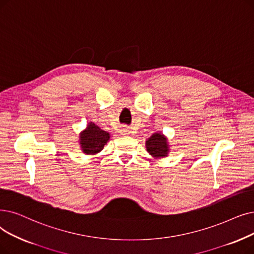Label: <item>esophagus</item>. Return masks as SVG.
I'll return each mask as SVG.
<instances>
[{
	"instance_id": "34e87169",
	"label": "esophagus",
	"mask_w": 254,
	"mask_h": 254,
	"mask_svg": "<svg viewBox=\"0 0 254 254\" xmlns=\"http://www.w3.org/2000/svg\"><path fill=\"white\" fill-rule=\"evenodd\" d=\"M121 133L125 134V135H129V134H130V131H129V130H127V129H121Z\"/></svg>"
}]
</instances>
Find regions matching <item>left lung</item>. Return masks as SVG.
<instances>
[{
    "label": "left lung",
    "mask_w": 254,
    "mask_h": 254,
    "mask_svg": "<svg viewBox=\"0 0 254 254\" xmlns=\"http://www.w3.org/2000/svg\"><path fill=\"white\" fill-rule=\"evenodd\" d=\"M146 148L154 158H163L167 156V152L169 150L166 138H164V136L159 133L153 134L146 141Z\"/></svg>",
    "instance_id": "8db88e82"
}]
</instances>
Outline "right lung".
Segmentation results:
<instances>
[{"mask_svg":"<svg viewBox=\"0 0 254 254\" xmlns=\"http://www.w3.org/2000/svg\"><path fill=\"white\" fill-rule=\"evenodd\" d=\"M80 138V144L83 151L86 154H95L104 148L110 135L106 130L101 129L96 125L91 123L81 134Z\"/></svg>","mask_w":254,"mask_h":254,"instance_id":"obj_1","label":"right lung"}]
</instances>
